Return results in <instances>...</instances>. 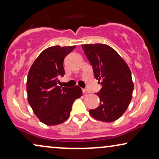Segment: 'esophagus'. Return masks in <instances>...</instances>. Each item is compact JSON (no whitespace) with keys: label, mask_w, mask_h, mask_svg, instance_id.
Wrapping results in <instances>:
<instances>
[{"label":"esophagus","mask_w":159,"mask_h":159,"mask_svg":"<svg viewBox=\"0 0 159 159\" xmlns=\"http://www.w3.org/2000/svg\"><path fill=\"white\" fill-rule=\"evenodd\" d=\"M82 91H83V93L84 94H86V93H89V91L88 89H82Z\"/></svg>","instance_id":"esophagus-1"}]
</instances>
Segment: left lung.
Wrapping results in <instances>:
<instances>
[{"label":"left lung","instance_id":"obj_1","mask_svg":"<svg viewBox=\"0 0 159 159\" xmlns=\"http://www.w3.org/2000/svg\"><path fill=\"white\" fill-rule=\"evenodd\" d=\"M84 53L93 68L94 76L102 88L97 94L100 106L89 110L94 119L111 122L126 111L132 98L134 84L125 61L115 50L103 44L82 45Z\"/></svg>","mask_w":159,"mask_h":159}]
</instances>
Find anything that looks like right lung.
<instances>
[{
	"instance_id": "add662e5",
	"label": "right lung",
	"mask_w": 159,
	"mask_h": 159,
	"mask_svg": "<svg viewBox=\"0 0 159 159\" xmlns=\"http://www.w3.org/2000/svg\"><path fill=\"white\" fill-rule=\"evenodd\" d=\"M75 48H48L39 54L29 70L28 101L36 116L47 125H56L67 120L73 102L82 95L78 86L69 88L57 85L58 77L65 75L64 59Z\"/></svg>"
}]
</instances>
